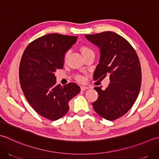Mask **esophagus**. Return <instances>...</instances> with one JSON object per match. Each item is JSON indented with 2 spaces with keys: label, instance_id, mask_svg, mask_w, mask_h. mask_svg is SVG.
I'll list each match as a JSON object with an SVG mask.
<instances>
[{
  "label": "esophagus",
  "instance_id": "esophagus-1",
  "mask_svg": "<svg viewBox=\"0 0 159 159\" xmlns=\"http://www.w3.org/2000/svg\"><path fill=\"white\" fill-rule=\"evenodd\" d=\"M80 89H81L82 91H84V90H86L88 89V88L87 86H85V85H83V86H80Z\"/></svg>",
  "mask_w": 159,
  "mask_h": 159
}]
</instances>
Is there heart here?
Returning <instances> with one entry per match:
<instances>
[{
	"instance_id": "heart-1",
	"label": "heart",
	"mask_w": 159,
	"mask_h": 159,
	"mask_svg": "<svg viewBox=\"0 0 159 159\" xmlns=\"http://www.w3.org/2000/svg\"><path fill=\"white\" fill-rule=\"evenodd\" d=\"M80 52H81L82 54L83 55V57H85L86 55H88V54H89V53H92V52H94V50L90 48L89 46L88 45H83L80 46ZM70 50H67L66 52H65L63 54V61L65 62L67 61V59L68 58V57H69L70 55ZM75 79L76 80H77L78 81H80V82H82L84 80V78L82 75H80V74H76V75H75Z\"/></svg>"
}]
</instances>
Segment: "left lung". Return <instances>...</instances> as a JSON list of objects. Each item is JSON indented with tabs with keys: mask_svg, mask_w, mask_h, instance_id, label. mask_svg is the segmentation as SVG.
Returning <instances> with one entry per match:
<instances>
[{
	"mask_svg": "<svg viewBox=\"0 0 159 159\" xmlns=\"http://www.w3.org/2000/svg\"><path fill=\"white\" fill-rule=\"evenodd\" d=\"M85 37L101 49L94 80L106 76L110 80L104 90L94 88L99 96L93 107L105 119L116 120L131 109L139 94L142 74L138 55L125 39L115 32L107 31Z\"/></svg>",
	"mask_w": 159,
	"mask_h": 159,
	"instance_id": "left-lung-1",
	"label": "left lung"
}]
</instances>
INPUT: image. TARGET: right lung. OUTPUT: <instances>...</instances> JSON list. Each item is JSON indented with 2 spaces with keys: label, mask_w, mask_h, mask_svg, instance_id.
I'll return each mask as SVG.
<instances>
[{
  "label": "right lung",
  "mask_w": 159,
  "mask_h": 159,
  "mask_svg": "<svg viewBox=\"0 0 159 159\" xmlns=\"http://www.w3.org/2000/svg\"><path fill=\"white\" fill-rule=\"evenodd\" d=\"M77 36L49 34L35 39L25 49L19 65L21 89L40 116L56 120L69 110V102L80 92L74 83L56 85L54 72L63 67V54Z\"/></svg>",
  "instance_id": "1"
}]
</instances>
